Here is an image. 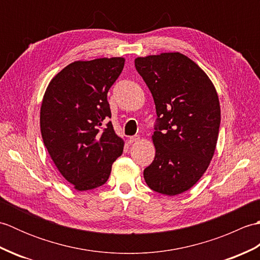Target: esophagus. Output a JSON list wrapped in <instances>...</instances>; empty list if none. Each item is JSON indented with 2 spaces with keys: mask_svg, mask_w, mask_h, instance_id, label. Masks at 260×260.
Instances as JSON below:
<instances>
[{
  "mask_svg": "<svg viewBox=\"0 0 260 260\" xmlns=\"http://www.w3.org/2000/svg\"><path fill=\"white\" fill-rule=\"evenodd\" d=\"M140 135H134V136H131L129 139H128V143L129 144H133V143H136V142H139L140 141Z\"/></svg>",
  "mask_w": 260,
  "mask_h": 260,
  "instance_id": "obj_1",
  "label": "esophagus"
}]
</instances>
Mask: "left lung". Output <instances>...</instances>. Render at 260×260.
Here are the masks:
<instances>
[{
	"label": "left lung",
	"mask_w": 260,
	"mask_h": 260,
	"mask_svg": "<svg viewBox=\"0 0 260 260\" xmlns=\"http://www.w3.org/2000/svg\"><path fill=\"white\" fill-rule=\"evenodd\" d=\"M155 103L152 135L155 157L144 170L146 184L165 196L187 191L206 172L217 146L220 103L208 75L180 52L135 59Z\"/></svg>",
	"instance_id": "1"
}]
</instances>
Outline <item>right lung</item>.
Listing matches in <instances>:
<instances>
[{
  "instance_id": "obj_1",
  "label": "right lung",
  "mask_w": 260,
  "mask_h": 260,
  "mask_svg": "<svg viewBox=\"0 0 260 260\" xmlns=\"http://www.w3.org/2000/svg\"><path fill=\"white\" fill-rule=\"evenodd\" d=\"M123 57L78 60L53 77L43 95L40 129L58 171L77 191L106 182L124 141L115 133L107 92L124 68Z\"/></svg>"
}]
</instances>
